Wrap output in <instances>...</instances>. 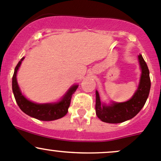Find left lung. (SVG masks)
<instances>
[{
  "mask_svg": "<svg viewBox=\"0 0 161 161\" xmlns=\"http://www.w3.org/2000/svg\"><path fill=\"white\" fill-rule=\"evenodd\" d=\"M141 75L139 86L130 100L125 102L111 101L109 104L100 101L98 91L96 90V114L102 121L111 124L124 122L134 118L145 105L150 90V71L142 54L138 56Z\"/></svg>",
  "mask_w": 161,
  "mask_h": 161,
  "instance_id": "obj_1",
  "label": "left lung"
}]
</instances>
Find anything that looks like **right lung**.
<instances>
[{
    "mask_svg": "<svg viewBox=\"0 0 161 161\" xmlns=\"http://www.w3.org/2000/svg\"><path fill=\"white\" fill-rule=\"evenodd\" d=\"M24 58H25L23 57L19 61L14 69L12 77V91L19 108L29 116L40 121H53L64 117L68 113L70 106L71 96L77 90L79 85L71 86L59 101L47 103H34L22 94L17 82V72Z\"/></svg>",
    "mask_w": 161,
    "mask_h": 161,
    "instance_id": "right-lung-1",
    "label": "right lung"
}]
</instances>
